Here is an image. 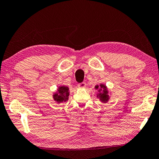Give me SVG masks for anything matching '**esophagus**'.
Here are the masks:
<instances>
[{
	"label": "esophagus",
	"mask_w": 159,
	"mask_h": 159,
	"mask_svg": "<svg viewBox=\"0 0 159 159\" xmlns=\"http://www.w3.org/2000/svg\"><path fill=\"white\" fill-rule=\"evenodd\" d=\"M78 87L80 88H85L87 87V84H86V83L84 82H83L82 83H80V84H78Z\"/></svg>",
	"instance_id": "34e87169"
}]
</instances>
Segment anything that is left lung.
Listing matches in <instances>:
<instances>
[{
	"instance_id": "1",
	"label": "left lung",
	"mask_w": 159,
	"mask_h": 159,
	"mask_svg": "<svg viewBox=\"0 0 159 159\" xmlns=\"http://www.w3.org/2000/svg\"><path fill=\"white\" fill-rule=\"evenodd\" d=\"M94 88L98 90V93L96 95H97V98L99 99L101 102L103 103L108 102L111 94L109 95V91L107 86L103 83H100L99 84L96 85Z\"/></svg>"
}]
</instances>
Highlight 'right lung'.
Returning <instances> with one entry per match:
<instances>
[{
    "label": "right lung",
    "mask_w": 159,
    "mask_h": 159,
    "mask_svg": "<svg viewBox=\"0 0 159 159\" xmlns=\"http://www.w3.org/2000/svg\"><path fill=\"white\" fill-rule=\"evenodd\" d=\"M70 95L69 87L66 86L61 85L58 87V89L53 93V98L57 103L66 102L68 100Z\"/></svg>",
    "instance_id": "obj_1"
}]
</instances>
